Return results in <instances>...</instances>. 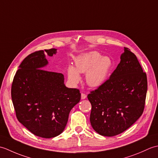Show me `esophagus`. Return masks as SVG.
I'll list each match as a JSON object with an SVG mask.
<instances>
[{"label":"esophagus","instance_id":"1","mask_svg":"<svg viewBox=\"0 0 158 158\" xmlns=\"http://www.w3.org/2000/svg\"><path fill=\"white\" fill-rule=\"evenodd\" d=\"M81 99H82V100H84V99H85V98H86V95L85 94L81 93Z\"/></svg>","mask_w":158,"mask_h":158}]
</instances>
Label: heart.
<instances>
[{
    "instance_id": "heart-1",
    "label": "heart",
    "mask_w": 158,
    "mask_h": 158,
    "mask_svg": "<svg viewBox=\"0 0 158 158\" xmlns=\"http://www.w3.org/2000/svg\"><path fill=\"white\" fill-rule=\"evenodd\" d=\"M76 68L72 65L68 67L67 73L70 81L79 83V73H85L87 84L92 88H97L106 81L113 65L112 60L107 56H102L100 53L93 51L80 55L75 60Z\"/></svg>"
}]
</instances>
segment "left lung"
I'll return each mask as SVG.
<instances>
[{"label": "left lung", "instance_id": "1", "mask_svg": "<svg viewBox=\"0 0 158 158\" xmlns=\"http://www.w3.org/2000/svg\"><path fill=\"white\" fill-rule=\"evenodd\" d=\"M110 78L88 95L92 105L90 123L97 133H122L143 114L147 79L136 56L126 48Z\"/></svg>", "mask_w": 158, "mask_h": 158}]
</instances>
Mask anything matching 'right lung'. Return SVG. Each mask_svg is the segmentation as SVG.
<instances>
[{"label": "right lung", "mask_w": 158, "mask_h": 158, "mask_svg": "<svg viewBox=\"0 0 158 158\" xmlns=\"http://www.w3.org/2000/svg\"><path fill=\"white\" fill-rule=\"evenodd\" d=\"M56 49L35 52L23 60L11 86V98L19 122L33 135L45 139L61 134L69 113L81 99L79 89L64 85L62 73L43 70L47 53Z\"/></svg>", "instance_id": "1"}]
</instances>
